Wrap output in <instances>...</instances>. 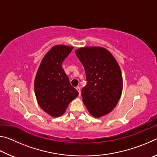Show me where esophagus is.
Wrapping results in <instances>:
<instances>
[{
	"label": "esophagus",
	"mask_w": 157,
	"mask_h": 157,
	"mask_svg": "<svg viewBox=\"0 0 157 157\" xmlns=\"http://www.w3.org/2000/svg\"><path fill=\"white\" fill-rule=\"evenodd\" d=\"M76 89H77V91H78L79 92V95H81V90H80V88H79V86H78V87H76Z\"/></svg>",
	"instance_id": "esophagus-1"
}]
</instances>
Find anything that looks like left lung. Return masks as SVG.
I'll use <instances>...</instances> for the list:
<instances>
[{
  "label": "left lung",
  "mask_w": 157,
  "mask_h": 157,
  "mask_svg": "<svg viewBox=\"0 0 157 157\" xmlns=\"http://www.w3.org/2000/svg\"><path fill=\"white\" fill-rule=\"evenodd\" d=\"M75 53L86 73L87 84L82 89L84 104L93 116L106 115L118 104L123 90L118 63L101 47L82 48Z\"/></svg>",
  "instance_id": "obj_1"
}]
</instances>
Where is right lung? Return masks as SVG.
<instances>
[{
	"instance_id": "obj_1",
	"label": "right lung",
	"mask_w": 157,
	"mask_h": 157,
	"mask_svg": "<svg viewBox=\"0 0 157 157\" xmlns=\"http://www.w3.org/2000/svg\"><path fill=\"white\" fill-rule=\"evenodd\" d=\"M73 49L63 45L53 46L43 58L36 73L34 92L37 102L52 117L62 116L69 103L79 95L62 68V63Z\"/></svg>"
}]
</instances>
